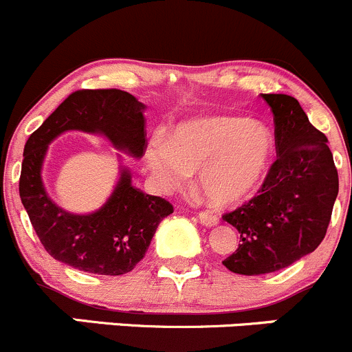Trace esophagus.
<instances>
[{
    "label": "esophagus",
    "instance_id": "obj_1",
    "mask_svg": "<svg viewBox=\"0 0 352 352\" xmlns=\"http://www.w3.org/2000/svg\"><path fill=\"white\" fill-rule=\"evenodd\" d=\"M199 221L206 226H214L219 223V218L212 211H201L199 212Z\"/></svg>",
    "mask_w": 352,
    "mask_h": 352
}]
</instances>
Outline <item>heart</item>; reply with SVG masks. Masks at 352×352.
Returning <instances> with one entry per match:
<instances>
[{
	"label": "heart",
	"instance_id": "obj_1",
	"mask_svg": "<svg viewBox=\"0 0 352 352\" xmlns=\"http://www.w3.org/2000/svg\"><path fill=\"white\" fill-rule=\"evenodd\" d=\"M274 138L265 124L236 116H209L177 124L170 138L148 143L146 165L162 189L184 186L199 170V182L214 204L250 196L265 179Z\"/></svg>",
	"mask_w": 352,
	"mask_h": 352
}]
</instances>
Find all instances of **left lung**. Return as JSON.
I'll list each match as a JSON object with an SVG mask.
<instances>
[{
  "label": "left lung",
  "mask_w": 352,
  "mask_h": 352,
  "mask_svg": "<svg viewBox=\"0 0 352 352\" xmlns=\"http://www.w3.org/2000/svg\"><path fill=\"white\" fill-rule=\"evenodd\" d=\"M274 116L276 162L257 196L223 219L240 233L239 248L223 261L232 272L267 274L311 254L324 240L339 192V175L324 133L300 102L262 94Z\"/></svg>",
  "instance_id": "1"
}]
</instances>
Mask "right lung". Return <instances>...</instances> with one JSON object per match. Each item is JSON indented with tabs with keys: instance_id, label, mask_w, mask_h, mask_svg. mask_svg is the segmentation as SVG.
I'll list each match as a JSON object with an SVG mask.
<instances>
[{
	"instance_id": "1",
	"label": "right lung",
	"mask_w": 352,
	"mask_h": 352,
	"mask_svg": "<svg viewBox=\"0 0 352 352\" xmlns=\"http://www.w3.org/2000/svg\"><path fill=\"white\" fill-rule=\"evenodd\" d=\"M143 109L134 95L117 88L76 90L25 143L20 197L38 240L56 261L91 274H126L144 257L160 221L173 212L172 202L131 186L127 170H122L107 204L91 214L63 211L42 186L41 166L47 144L65 131L102 133L119 150L143 156Z\"/></svg>"
}]
</instances>
